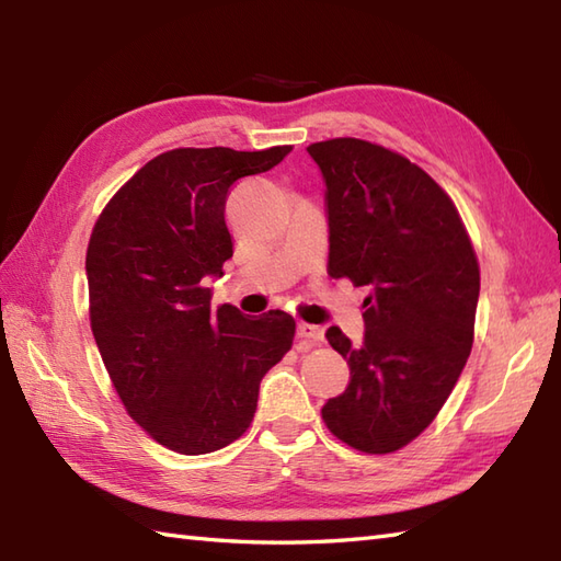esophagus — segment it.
I'll list each match as a JSON object with an SVG mask.
<instances>
[{
	"label": "esophagus",
	"instance_id": "esophagus-1",
	"mask_svg": "<svg viewBox=\"0 0 561 561\" xmlns=\"http://www.w3.org/2000/svg\"><path fill=\"white\" fill-rule=\"evenodd\" d=\"M296 335L306 340L308 347H318V344H323V328H318V325L299 323V328H296Z\"/></svg>",
	"mask_w": 561,
	"mask_h": 561
}]
</instances>
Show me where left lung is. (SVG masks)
Masks as SVG:
<instances>
[{
    "instance_id": "obj_1",
    "label": "left lung",
    "mask_w": 561,
    "mask_h": 561,
    "mask_svg": "<svg viewBox=\"0 0 561 561\" xmlns=\"http://www.w3.org/2000/svg\"><path fill=\"white\" fill-rule=\"evenodd\" d=\"M308 153L325 183L330 277L368 287L364 340L325 332L352 380L323 420L356 450L392 453L434 422L468 362L478 257L450 197L420 165L352 137Z\"/></svg>"
}]
</instances>
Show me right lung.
Instances as JSON below:
<instances>
[{
  "instance_id": "1",
  "label": "right lung",
  "mask_w": 561,
  "mask_h": 561,
  "mask_svg": "<svg viewBox=\"0 0 561 561\" xmlns=\"http://www.w3.org/2000/svg\"><path fill=\"white\" fill-rule=\"evenodd\" d=\"M291 147L173 149L117 190L87 250L91 330L129 416L183 456L219 450L253 422L260 380L291 350L289 313L209 308L207 277L233 255L226 195Z\"/></svg>"
}]
</instances>
